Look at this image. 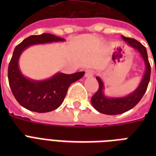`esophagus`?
<instances>
[{"label":"esophagus","mask_w":156,"mask_h":156,"mask_svg":"<svg viewBox=\"0 0 156 156\" xmlns=\"http://www.w3.org/2000/svg\"><path fill=\"white\" fill-rule=\"evenodd\" d=\"M94 75V71L91 70V69H87L85 73V78H90Z\"/></svg>","instance_id":"1"}]
</instances>
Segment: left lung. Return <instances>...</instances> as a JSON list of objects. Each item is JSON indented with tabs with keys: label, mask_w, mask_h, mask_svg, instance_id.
Instances as JSON below:
<instances>
[{
	"label": "left lung",
	"mask_w": 156,
	"mask_h": 156,
	"mask_svg": "<svg viewBox=\"0 0 156 156\" xmlns=\"http://www.w3.org/2000/svg\"><path fill=\"white\" fill-rule=\"evenodd\" d=\"M129 46L136 49L142 56L145 64V72L139 85L135 90L126 96H108L104 93V83L100 77H96L99 83V90L91 98V104L95 110L106 115H117L126 112L136 106L145 94L150 81L151 66L148 61L146 48L138 40L121 35Z\"/></svg>",
	"instance_id": "left-lung-1"
}]
</instances>
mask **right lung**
<instances>
[{
	"instance_id": "1",
	"label": "right lung",
	"mask_w": 156,
	"mask_h": 156,
	"mask_svg": "<svg viewBox=\"0 0 156 156\" xmlns=\"http://www.w3.org/2000/svg\"><path fill=\"white\" fill-rule=\"evenodd\" d=\"M64 41L63 38L44 33L30 35L16 46L9 65L8 79L13 96L21 106L36 112L53 111L61 106L71 83L85 74L84 71L73 74L58 72L44 80H35L23 75L18 62L24 50L32 45Z\"/></svg>"
}]
</instances>
